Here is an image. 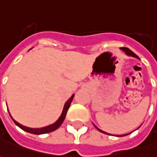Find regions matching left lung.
I'll use <instances>...</instances> for the list:
<instances>
[{
  "label": "left lung",
  "instance_id": "1",
  "mask_svg": "<svg viewBox=\"0 0 157 157\" xmlns=\"http://www.w3.org/2000/svg\"><path fill=\"white\" fill-rule=\"evenodd\" d=\"M120 50H122V51H123V52H124V53H125V54H126L127 56H133V57H136V58H137V59H139V57H138V56H137V55H136V54L134 53V52H132V51L130 50V49H128V48H125V47H122V48H120ZM94 126H95V128H96L98 131H100L101 132H103V133H105V134H108L107 132H103V131H101V129H99V128L97 127L96 125H94ZM138 128H139V127H138ZM131 133H132V132H129V133H127V134H123V135H117V137H124V136L129 135V134H131ZM109 135H110V134H109Z\"/></svg>",
  "mask_w": 157,
  "mask_h": 157
}]
</instances>
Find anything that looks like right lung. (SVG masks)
<instances>
[{
	"instance_id": "add662e5",
	"label": "right lung",
	"mask_w": 157,
	"mask_h": 157,
	"mask_svg": "<svg viewBox=\"0 0 157 157\" xmlns=\"http://www.w3.org/2000/svg\"><path fill=\"white\" fill-rule=\"evenodd\" d=\"M75 94H72V96L70 97V99L68 101L65 102L64 106H63V112H62V114L60 115V117L58 118V119L56 120L55 123L52 124H49L47 126H44V127H41V128H31V127H27V126H25V125H22L21 124L18 123L16 120L13 119V117L10 114V117L13 119V121L14 122L16 125H18L20 129H22L23 131H25L26 132H29V133H32V134H35V135H40V134H44V133H49V132H52L53 131L56 130L57 128L60 126L61 124H63V120H64L65 117H66V114H67V112H68V109L70 108V104L71 102L73 101L74 99ZM9 113V111H8Z\"/></svg>"
}]
</instances>
